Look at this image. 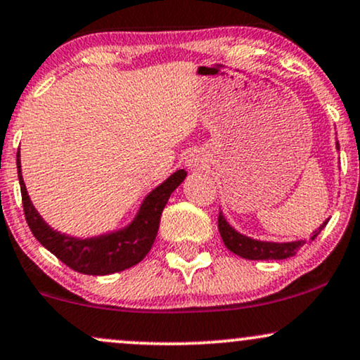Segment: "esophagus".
<instances>
[{"instance_id":"1","label":"esophagus","mask_w":360,"mask_h":360,"mask_svg":"<svg viewBox=\"0 0 360 360\" xmlns=\"http://www.w3.org/2000/svg\"><path fill=\"white\" fill-rule=\"evenodd\" d=\"M186 166H188V169H191V171H200V169H203L205 162L198 154H191L188 157V160H186Z\"/></svg>"}]
</instances>
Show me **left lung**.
<instances>
[{
  "label": "left lung",
  "instance_id": "1",
  "mask_svg": "<svg viewBox=\"0 0 360 360\" xmlns=\"http://www.w3.org/2000/svg\"><path fill=\"white\" fill-rule=\"evenodd\" d=\"M338 148V142H337ZM328 220L323 221V225L318 226V230L311 233L309 240H315L318 233L325 229V225ZM218 230L223 238V243L226 245V249L232 250L233 254L240 255L243 259L249 260H281L288 259L296 255L301 247L307 243V240H295V242H262V240H254V238L245 237V235L238 233L237 230L230 226V223L225 220V217L220 213L218 217Z\"/></svg>",
  "mask_w": 360,
  "mask_h": 360
}]
</instances>
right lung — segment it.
Listing matches in <instances>:
<instances>
[{"label": "right lung", "instance_id": "right-lung-1", "mask_svg": "<svg viewBox=\"0 0 360 360\" xmlns=\"http://www.w3.org/2000/svg\"><path fill=\"white\" fill-rule=\"evenodd\" d=\"M16 167H18L25 218L34 237L65 266L89 276H106L125 271L146 257L155 240L160 214L169 196L188 174L184 169H179L174 174L169 176L162 184L152 189V193H148L143 203L140 205L137 217L125 229L100 235V237L77 238L51 229L34 208L23 183L20 152L16 154Z\"/></svg>", "mask_w": 360, "mask_h": 360}]
</instances>
